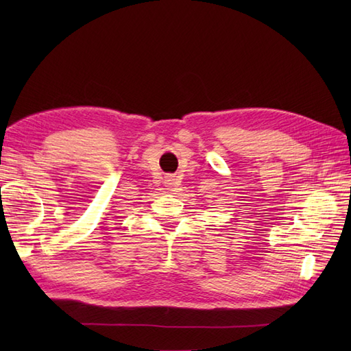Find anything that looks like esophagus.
Instances as JSON below:
<instances>
[{"mask_svg": "<svg viewBox=\"0 0 351 351\" xmlns=\"http://www.w3.org/2000/svg\"><path fill=\"white\" fill-rule=\"evenodd\" d=\"M165 186H167L168 190H174V189L178 186V184H177L176 176H168V177L165 178Z\"/></svg>", "mask_w": 351, "mask_h": 351, "instance_id": "esophagus-1", "label": "esophagus"}]
</instances>
